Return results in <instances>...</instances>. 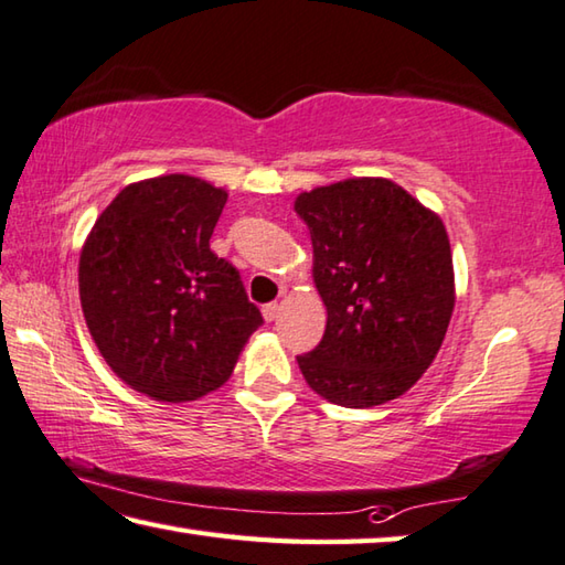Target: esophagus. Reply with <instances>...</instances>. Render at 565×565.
<instances>
[{
	"label": "esophagus",
	"instance_id": "esophagus-1",
	"mask_svg": "<svg viewBox=\"0 0 565 565\" xmlns=\"http://www.w3.org/2000/svg\"><path fill=\"white\" fill-rule=\"evenodd\" d=\"M262 313H264V318H266V321H276V318H279V313H281V303H266L264 306V309H262Z\"/></svg>",
	"mask_w": 565,
	"mask_h": 565
}]
</instances>
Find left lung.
<instances>
[{"instance_id":"left-lung-1","label":"left lung","mask_w":565,"mask_h":565,"mask_svg":"<svg viewBox=\"0 0 565 565\" xmlns=\"http://www.w3.org/2000/svg\"><path fill=\"white\" fill-rule=\"evenodd\" d=\"M326 333L299 355L313 393L343 407L405 395L433 365L455 311V266L439 214L387 178L301 192Z\"/></svg>"}]
</instances>
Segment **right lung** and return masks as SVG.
Masks as SVG:
<instances>
[{"mask_svg": "<svg viewBox=\"0 0 565 565\" xmlns=\"http://www.w3.org/2000/svg\"><path fill=\"white\" fill-rule=\"evenodd\" d=\"M224 204L227 190L182 172L132 182L81 249V309L100 355L160 403L222 387L264 323L239 271L210 249Z\"/></svg>", "mask_w": 565, "mask_h": 565, "instance_id": "1", "label": "right lung"}]
</instances>
